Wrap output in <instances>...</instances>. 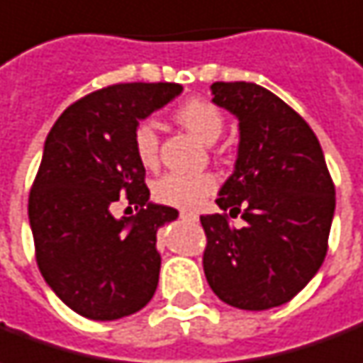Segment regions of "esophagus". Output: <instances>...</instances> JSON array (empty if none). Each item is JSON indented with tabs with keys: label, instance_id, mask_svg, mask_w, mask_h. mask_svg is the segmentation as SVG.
I'll return each mask as SVG.
<instances>
[{
	"label": "esophagus",
	"instance_id": "34e87169",
	"mask_svg": "<svg viewBox=\"0 0 363 363\" xmlns=\"http://www.w3.org/2000/svg\"><path fill=\"white\" fill-rule=\"evenodd\" d=\"M181 218L182 220H189V223H196L199 220V214L192 213V211H182Z\"/></svg>",
	"mask_w": 363,
	"mask_h": 363
}]
</instances>
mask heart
Here are the masks:
<instances>
[{
	"label": "heart",
	"instance_id": "1",
	"mask_svg": "<svg viewBox=\"0 0 363 363\" xmlns=\"http://www.w3.org/2000/svg\"><path fill=\"white\" fill-rule=\"evenodd\" d=\"M177 119L182 127L191 130L194 137L202 143L211 145L220 137L224 129V117L220 109L206 99H191L182 103L177 109ZM133 145L139 161L145 167L157 162L159 152V135L150 121H143L137 125L133 135ZM214 191V179L204 172H169L155 182V196L157 201L179 206V208H192Z\"/></svg>",
	"mask_w": 363,
	"mask_h": 363
}]
</instances>
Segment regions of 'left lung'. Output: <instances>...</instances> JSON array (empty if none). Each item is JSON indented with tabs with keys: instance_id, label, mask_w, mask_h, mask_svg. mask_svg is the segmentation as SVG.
I'll use <instances>...</instances> for the list:
<instances>
[{
	"instance_id": "obj_1",
	"label": "left lung",
	"mask_w": 363,
	"mask_h": 363,
	"mask_svg": "<svg viewBox=\"0 0 363 363\" xmlns=\"http://www.w3.org/2000/svg\"><path fill=\"white\" fill-rule=\"evenodd\" d=\"M213 103L238 119V152L216 204L201 216L208 286L240 310L290 302L320 270L336 211V189L314 130L294 109L256 83L216 81Z\"/></svg>"
}]
</instances>
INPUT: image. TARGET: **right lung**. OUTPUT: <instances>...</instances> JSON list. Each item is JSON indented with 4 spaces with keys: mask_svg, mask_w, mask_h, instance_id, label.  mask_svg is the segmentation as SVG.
Segmentation results:
<instances>
[{
    "mask_svg": "<svg viewBox=\"0 0 363 363\" xmlns=\"http://www.w3.org/2000/svg\"><path fill=\"white\" fill-rule=\"evenodd\" d=\"M181 93L179 83L111 85L67 107L47 135L29 194L37 266L59 300L89 320L130 316L157 290V230L179 211L149 201L133 135ZM121 196L140 213L117 219Z\"/></svg>",
    "mask_w": 363,
    "mask_h": 363,
    "instance_id": "1",
    "label": "right lung"
}]
</instances>
